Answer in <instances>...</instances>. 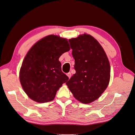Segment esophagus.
<instances>
[{"label": "esophagus", "mask_w": 135, "mask_h": 135, "mask_svg": "<svg viewBox=\"0 0 135 135\" xmlns=\"http://www.w3.org/2000/svg\"><path fill=\"white\" fill-rule=\"evenodd\" d=\"M67 76L69 77V78H71V73H67Z\"/></svg>", "instance_id": "34e87169"}]
</instances>
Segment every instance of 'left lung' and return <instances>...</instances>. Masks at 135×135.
<instances>
[{"mask_svg": "<svg viewBox=\"0 0 135 135\" xmlns=\"http://www.w3.org/2000/svg\"><path fill=\"white\" fill-rule=\"evenodd\" d=\"M69 42L76 73L66 84L76 99L89 104L97 99L108 87L109 60L103 47L90 35L84 34Z\"/></svg>", "mask_w": 135, "mask_h": 135, "instance_id": "obj_1", "label": "left lung"}]
</instances>
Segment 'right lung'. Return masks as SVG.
I'll return each instance as SVG.
<instances>
[{
	"label": "right lung",
	"mask_w": 135,
	"mask_h": 135,
	"mask_svg": "<svg viewBox=\"0 0 135 135\" xmlns=\"http://www.w3.org/2000/svg\"><path fill=\"white\" fill-rule=\"evenodd\" d=\"M68 40L51 35L36 42L27 52L20 69V80L31 99L40 103L54 100L69 77L59 59L70 50Z\"/></svg>",
	"instance_id": "obj_1"
}]
</instances>
